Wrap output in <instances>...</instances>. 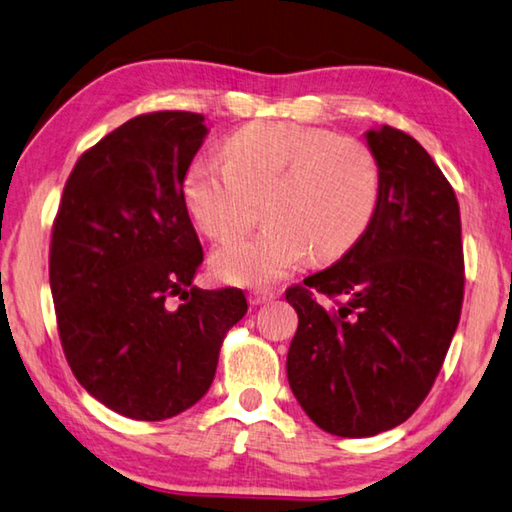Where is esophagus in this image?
Masks as SVG:
<instances>
[{
	"mask_svg": "<svg viewBox=\"0 0 512 512\" xmlns=\"http://www.w3.org/2000/svg\"><path fill=\"white\" fill-rule=\"evenodd\" d=\"M274 299H276V292L274 290L258 288V290H251L249 292V303H251V306H263V303H270Z\"/></svg>",
	"mask_w": 512,
	"mask_h": 512,
	"instance_id": "1",
	"label": "esophagus"
}]
</instances>
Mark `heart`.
I'll return each instance as SVG.
<instances>
[{"label": "heart", "instance_id": "obj_1", "mask_svg": "<svg viewBox=\"0 0 512 512\" xmlns=\"http://www.w3.org/2000/svg\"><path fill=\"white\" fill-rule=\"evenodd\" d=\"M224 159H195L184 200L215 240L245 233L263 204L265 227L211 258L218 279L261 288L306 261L351 251L380 200V166L366 143L299 123H251L224 141Z\"/></svg>", "mask_w": 512, "mask_h": 512}]
</instances>
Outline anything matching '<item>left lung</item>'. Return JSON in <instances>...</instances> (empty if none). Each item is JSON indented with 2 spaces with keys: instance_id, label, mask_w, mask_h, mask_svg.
Segmentation results:
<instances>
[{
  "instance_id": "left-lung-1",
  "label": "left lung",
  "mask_w": 512,
  "mask_h": 512,
  "mask_svg": "<svg viewBox=\"0 0 512 512\" xmlns=\"http://www.w3.org/2000/svg\"><path fill=\"white\" fill-rule=\"evenodd\" d=\"M364 139L380 166L369 229L306 288L285 292L299 315L290 389L312 423L344 438L387 432L414 414L463 303L461 213L450 182L409 134L380 125Z\"/></svg>"
}]
</instances>
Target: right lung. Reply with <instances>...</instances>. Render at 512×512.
<instances>
[{
  "label": "right lung",
  "instance_id": "obj_1",
  "mask_svg": "<svg viewBox=\"0 0 512 512\" xmlns=\"http://www.w3.org/2000/svg\"><path fill=\"white\" fill-rule=\"evenodd\" d=\"M209 128L195 112L134 116L87 150L53 222L49 281L83 389L134 420H166L209 391L242 290L193 285L202 245L184 175Z\"/></svg>",
  "mask_w": 512,
  "mask_h": 512
}]
</instances>
